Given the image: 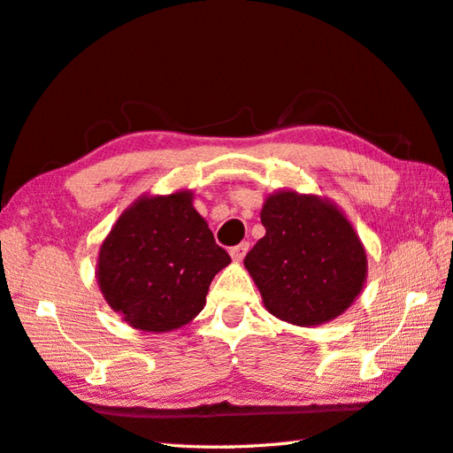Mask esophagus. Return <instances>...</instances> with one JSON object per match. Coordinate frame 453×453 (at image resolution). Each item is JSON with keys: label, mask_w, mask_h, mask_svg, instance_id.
Segmentation results:
<instances>
[{"label": "esophagus", "mask_w": 453, "mask_h": 453, "mask_svg": "<svg viewBox=\"0 0 453 453\" xmlns=\"http://www.w3.org/2000/svg\"><path fill=\"white\" fill-rule=\"evenodd\" d=\"M247 251H249V243H239V245L229 249V255H232L235 263H242L243 257L247 255Z\"/></svg>", "instance_id": "esophagus-1"}]
</instances>
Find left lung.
Wrapping results in <instances>:
<instances>
[{
  "label": "left lung",
  "instance_id": "8db88e82",
  "mask_svg": "<svg viewBox=\"0 0 453 453\" xmlns=\"http://www.w3.org/2000/svg\"><path fill=\"white\" fill-rule=\"evenodd\" d=\"M263 239L245 257L268 313L297 326L342 315L360 296L368 257L333 200L280 188L265 198Z\"/></svg>",
  "mask_w": 453,
  "mask_h": 453
}]
</instances>
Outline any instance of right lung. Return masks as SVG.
I'll return each mask as SVG.
<instances>
[{"instance_id":"add662e5","label":"right lung","mask_w":453,"mask_h":453,"mask_svg":"<svg viewBox=\"0 0 453 453\" xmlns=\"http://www.w3.org/2000/svg\"><path fill=\"white\" fill-rule=\"evenodd\" d=\"M190 188L142 195L114 221L97 257V284L134 329L167 333L204 310L214 276L232 258L216 245Z\"/></svg>"}]
</instances>
